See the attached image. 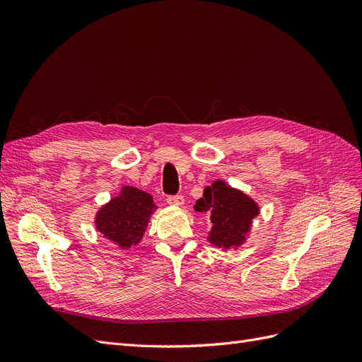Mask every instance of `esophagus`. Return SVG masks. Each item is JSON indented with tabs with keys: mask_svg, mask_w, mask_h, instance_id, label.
<instances>
[{
	"mask_svg": "<svg viewBox=\"0 0 362 362\" xmlns=\"http://www.w3.org/2000/svg\"><path fill=\"white\" fill-rule=\"evenodd\" d=\"M168 204H169V205H173V206H182V205H184V196H182V194L169 196V198H168Z\"/></svg>",
	"mask_w": 362,
	"mask_h": 362,
	"instance_id": "34e87169",
	"label": "esophagus"
}]
</instances>
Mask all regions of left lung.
Returning <instances> with one entry per match:
<instances>
[{"mask_svg":"<svg viewBox=\"0 0 362 362\" xmlns=\"http://www.w3.org/2000/svg\"><path fill=\"white\" fill-rule=\"evenodd\" d=\"M194 210L210 213L211 231L206 240L222 250L242 246L249 237L252 222L259 214V206L250 196L222 180L205 187L204 198L196 202Z\"/></svg>","mask_w":362,"mask_h":362,"instance_id":"left-lung-1","label":"left lung"}]
</instances>
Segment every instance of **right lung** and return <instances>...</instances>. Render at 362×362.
I'll return each mask as SVG.
<instances>
[{
    "instance_id": "right-lung-1",
    "label": "right lung",
    "mask_w": 362,
    "mask_h": 362,
    "mask_svg": "<svg viewBox=\"0 0 362 362\" xmlns=\"http://www.w3.org/2000/svg\"><path fill=\"white\" fill-rule=\"evenodd\" d=\"M157 205L152 196L133 185H124L119 194L98 210L96 231L125 250L139 245Z\"/></svg>"
}]
</instances>
